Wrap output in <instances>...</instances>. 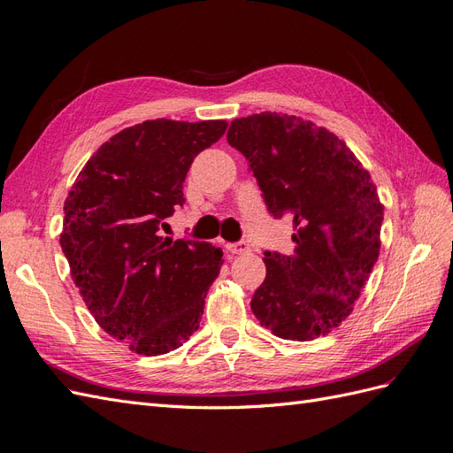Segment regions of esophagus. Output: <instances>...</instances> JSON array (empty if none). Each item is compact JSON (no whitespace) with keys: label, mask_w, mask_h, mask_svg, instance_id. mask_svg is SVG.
<instances>
[{"label":"esophagus","mask_w":453,"mask_h":453,"mask_svg":"<svg viewBox=\"0 0 453 453\" xmlns=\"http://www.w3.org/2000/svg\"><path fill=\"white\" fill-rule=\"evenodd\" d=\"M226 251L233 253V256H242V253L250 251L248 242H236V244H226Z\"/></svg>","instance_id":"obj_1"}]
</instances>
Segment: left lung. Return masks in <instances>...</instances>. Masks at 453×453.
<instances>
[{
	"mask_svg": "<svg viewBox=\"0 0 453 453\" xmlns=\"http://www.w3.org/2000/svg\"><path fill=\"white\" fill-rule=\"evenodd\" d=\"M226 140L250 161L269 211L294 223L290 256L265 251L253 315L286 340L328 334L354 311L379 259L377 186L344 140L302 117H242Z\"/></svg>",
	"mask_w": 453,
	"mask_h": 453,
	"instance_id": "1",
	"label": "left lung"
}]
</instances>
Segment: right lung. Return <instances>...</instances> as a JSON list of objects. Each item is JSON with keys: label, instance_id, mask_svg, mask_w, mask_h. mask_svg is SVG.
Returning <instances> with one entry per match:
<instances>
[{"label": "right lung", "instance_id": "add662e5", "mask_svg": "<svg viewBox=\"0 0 453 453\" xmlns=\"http://www.w3.org/2000/svg\"><path fill=\"white\" fill-rule=\"evenodd\" d=\"M226 120L156 119L117 132L86 161L63 205L59 244L96 323L140 356L182 346L223 265L209 242L161 236L182 182Z\"/></svg>", "mask_w": 453, "mask_h": 453}]
</instances>
